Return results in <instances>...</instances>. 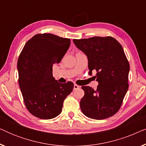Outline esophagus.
Segmentation results:
<instances>
[{
	"label": "esophagus",
	"mask_w": 146,
	"mask_h": 146,
	"mask_svg": "<svg viewBox=\"0 0 146 146\" xmlns=\"http://www.w3.org/2000/svg\"><path fill=\"white\" fill-rule=\"evenodd\" d=\"M79 88H80V86H79L77 84H74V90H76L78 89Z\"/></svg>",
	"instance_id": "obj_1"
}]
</instances>
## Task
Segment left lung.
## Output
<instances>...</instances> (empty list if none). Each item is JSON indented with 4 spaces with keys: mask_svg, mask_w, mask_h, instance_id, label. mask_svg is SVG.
<instances>
[{
    "mask_svg": "<svg viewBox=\"0 0 146 146\" xmlns=\"http://www.w3.org/2000/svg\"><path fill=\"white\" fill-rule=\"evenodd\" d=\"M78 48L88 59L89 74L95 76L99 84L94 90L82 86L84 96L80 106L84 114L95 119L112 116L120 108L128 89L129 64L122 46L111 36L74 39Z\"/></svg>",
    "mask_w": 146,
    "mask_h": 146,
    "instance_id": "left-lung-1",
    "label": "left lung"
}]
</instances>
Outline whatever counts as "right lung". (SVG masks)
Wrapping results in <instances>:
<instances>
[{"mask_svg":"<svg viewBox=\"0 0 146 146\" xmlns=\"http://www.w3.org/2000/svg\"><path fill=\"white\" fill-rule=\"evenodd\" d=\"M70 39L53 34H37L28 40L18 59L19 84L27 108L43 119L61 113L63 102L74 84H60L52 76V66L60 62Z\"/></svg>","mask_w":146,"mask_h":146,"instance_id":"1","label":"right lung"}]
</instances>
